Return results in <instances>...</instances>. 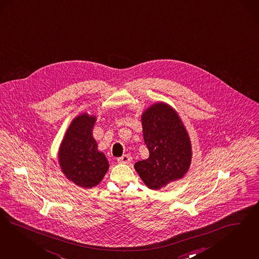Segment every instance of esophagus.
Returning <instances> with one entry per match:
<instances>
[{
  "label": "esophagus",
  "instance_id": "obj_1",
  "mask_svg": "<svg viewBox=\"0 0 259 259\" xmlns=\"http://www.w3.org/2000/svg\"><path fill=\"white\" fill-rule=\"evenodd\" d=\"M117 160H118V162L122 163V164H128L132 161V156L130 154H125L122 157H119Z\"/></svg>",
  "mask_w": 259,
  "mask_h": 259
}]
</instances>
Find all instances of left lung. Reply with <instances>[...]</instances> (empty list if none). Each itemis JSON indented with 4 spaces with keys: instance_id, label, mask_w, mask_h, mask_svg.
Here are the masks:
<instances>
[{
    "instance_id": "1",
    "label": "left lung",
    "mask_w": 259,
    "mask_h": 259,
    "mask_svg": "<svg viewBox=\"0 0 259 259\" xmlns=\"http://www.w3.org/2000/svg\"><path fill=\"white\" fill-rule=\"evenodd\" d=\"M141 123L150 155L135 163L134 169L146 186L160 190L188 172L192 160L190 137L179 113L164 102L146 108Z\"/></svg>"
}]
</instances>
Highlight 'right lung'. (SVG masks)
Instances as JSON below:
<instances>
[{
  "mask_svg": "<svg viewBox=\"0 0 259 259\" xmlns=\"http://www.w3.org/2000/svg\"><path fill=\"white\" fill-rule=\"evenodd\" d=\"M96 115L80 113L68 126L58 149V163L68 181L78 187L97 186L109 168L105 153L98 150L93 137Z\"/></svg>",
  "mask_w": 259,
  "mask_h": 259,
  "instance_id": "add662e5",
  "label": "right lung"
}]
</instances>
